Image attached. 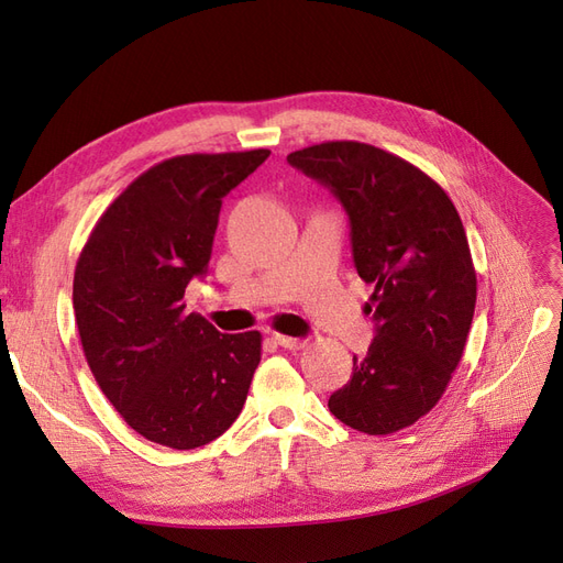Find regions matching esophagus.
Wrapping results in <instances>:
<instances>
[{
    "label": "esophagus",
    "instance_id": "1",
    "mask_svg": "<svg viewBox=\"0 0 563 563\" xmlns=\"http://www.w3.org/2000/svg\"><path fill=\"white\" fill-rule=\"evenodd\" d=\"M273 338H275V342H277L279 346H284V349H302V346L307 344L302 338H288V335H279V333H275Z\"/></svg>",
    "mask_w": 563,
    "mask_h": 563
}]
</instances>
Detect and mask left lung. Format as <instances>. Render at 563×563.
<instances>
[{
	"mask_svg": "<svg viewBox=\"0 0 563 563\" xmlns=\"http://www.w3.org/2000/svg\"><path fill=\"white\" fill-rule=\"evenodd\" d=\"M286 161L340 200L356 273L375 286V340L328 407L361 433H396L433 410L463 356L477 298L466 230L448 192L389 151L323 142Z\"/></svg>",
	"mask_w": 563,
	"mask_h": 563,
	"instance_id": "obj_1",
	"label": "left lung"
}]
</instances>
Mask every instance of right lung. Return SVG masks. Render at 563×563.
I'll return each mask as SVG.
<instances>
[{"label":"right lung","instance_id":"obj_1","mask_svg":"<svg viewBox=\"0 0 563 563\" xmlns=\"http://www.w3.org/2000/svg\"><path fill=\"white\" fill-rule=\"evenodd\" d=\"M267 148L190 153L134 179L92 228L74 273V314L102 394L130 429L172 450L223 435L261 363V333L228 335L186 314L205 277L221 202Z\"/></svg>","mask_w":563,"mask_h":563}]
</instances>
